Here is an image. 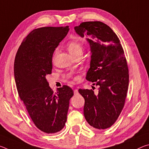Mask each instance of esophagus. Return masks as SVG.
Here are the masks:
<instances>
[{
	"mask_svg": "<svg viewBox=\"0 0 149 149\" xmlns=\"http://www.w3.org/2000/svg\"><path fill=\"white\" fill-rule=\"evenodd\" d=\"M74 95H77V94H78V90L77 89H75L74 91Z\"/></svg>",
	"mask_w": 149,
	"mask_h": 149,
	"instance_id": "esophagus-1",
	"label": "esophagus"
}]
</instances>
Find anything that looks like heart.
I'll return each instance as SVG.
<instances>
[{"mask_svg": "<svg viewBox=\"0 0 149 149\" xmlns=\"http://www.w3.org/2000/svg\"><path fill=\"white\" fill-rule=\"evenodd\" d=\"M67 48L68 51L70 52V53L72 56L78 53V52H82V45L79 41H77V40H72V41H70V42H68Z\"/></svg>", "mask_w": 149, "mask_h": 149, "instance_id": "heart-1", "label": "heart"}]
</instances>
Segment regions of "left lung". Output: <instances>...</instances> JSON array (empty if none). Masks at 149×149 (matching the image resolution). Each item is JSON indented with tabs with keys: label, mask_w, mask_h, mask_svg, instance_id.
I'll return each instance as SVG.
<instances>
[{
	"label": "left lung",
	"mask_w": 149,
	"mask_h": 149,
	"mask_svg": "<svg viewBox=\"0 0 149 149\" xmlns=\"http://www.w3.org/2000/svg\"><path fill=\"white\" fill-rule=\"evenodd\" d=\"M74 29L87 38L91 52L90 68L86 79L99 86L95 95L92 89H79L85 99L84 116L97 130L112 126L119 117L125 104L129 85V71L124 51L116 34L101 22H83Z\"/></svg>",
	"instance_id": "obj_1"
}]
</instances>
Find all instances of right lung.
I'll list each match as a JSON object with an SVG mask.
<instances>
[{
	"label": "right lung",
	"instance_id": "obj_1",
	"mask_svg": "<svg viewBox=\"0 0 149 149\" xmlns=\"http://www.w3.org/2000/svg\"><path fill=\"white\" fill-rule=\"evenodd\" d=\"M69 27H44L29 33L15 57L14 78L22 100L35 126L42 132L54 133L67 120L72 88L63 85L54 93L46 79L52 72L55 49L69 31Z\"/></svg>",
	"mask_w": 149,
	"mask_h": 149
}]
</instances>
